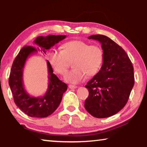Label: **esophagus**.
Wrapping results in <instances>:
<instances>
[{"label": "esophagus", "mask_w": 147, "mask_h": 147, "mask_svg": "<svg viewBox=\"0 0 147 147\" xmlns=\"http://www.w3.org/2000/svg\"><path fill=\"white\" fill-rule=\"evenodd\" d=\"M69 88L70 89H76V88H77V86H73V85H69Z\"/></svg>", "instance_id": "34e87169"}]
</instances>
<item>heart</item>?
<instances>
[{"label":"heart","mask_w":147,"mask_h":147,"mask_svg":"<svg viewBox=\"0 0 147 147\" xmlns=\"http://www.w3.org/2000/svg\"><path fill=\"white\" fill-rule=\"evenodd\" d=\"M50 65L57 73L61 75L66 73L73 61V70L64 77L68 83L78 84L84 81L87 75H95L103 63L104 53L98 45H89L81 40L71 41L65 43L62 51H53L48 55Z\"/></svg>","instance_id":"b5f03b06"}]
</instances>
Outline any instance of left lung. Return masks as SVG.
<instances>
[{"instance_id": "left-lung-1", "label": "left lung", "mask_w": 147, "mask_h": 147, "mask_svg": "<svg viewBox=\"0 0 147 147\" xmlns=\"http://www.w3.org/2000/svg\"><path fill=\"white\" fill-rule=\"evenodd\" d=\"M88 39L100 42L104 60L100 70L85 86L89 94L84 107L94 117H108L127 103L134 85V67L124 50L108 37L98 34Z\"/></svg>"}]
</instances>
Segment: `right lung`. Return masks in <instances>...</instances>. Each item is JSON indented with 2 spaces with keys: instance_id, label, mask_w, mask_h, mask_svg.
I'll list each match as a JSON object with an SVG mask.
<instances>
[{
  "instance_id": "1",
  "label": "right lung",
  "mask_w": 147,
  "mask_h": 147,
  "mask_svg": "<svg viewBox=\"0 0 147 147\" xmlns=\"http://www.w3.org/2000/svg\"><path fill=\"white\" fill-rule=\"evenodd\" d=\"M65 38L66 36L55 35L39 36L35 39L34 43L39 46L40 49L32 46L24 47L13 61L9 78V85L15 103L27 115L36 118H43L51 115L58 108L63 94L67 89V85L59 80L53 73V68L47 61L49 84L46 93L43 96L38 97L30 95L24 89L23 78L27 59L33 53L38 52L46 54L47 50Z\"/></svg>"
}]
</instances>
